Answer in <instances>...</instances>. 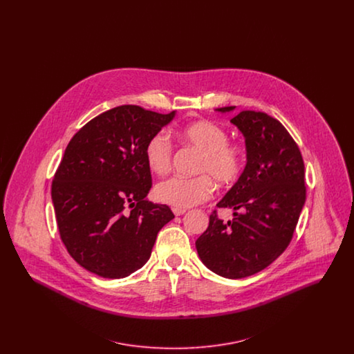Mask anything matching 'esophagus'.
Segmentation results:
<instances>
[{"label":"esophagus","mask_w":354,"mask_h":354,"mask_svg":"<svg viewBox=\"0 0 354 354\" xmlns=\"http://www.w3.org/2000/svg\"><path fill=\"white\" fill-rule=\"evenodd\" d=\"M172 212L175 216H180V215H185V209L183 208H172Z\"/></svg>","instance_id":"1"}]
</instances>
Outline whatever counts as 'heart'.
<instances>
[{"label": "heart", "instance_id": "1", "mask_svg": "<svg viewBox=\"0 0 354 354\" xmlns=\"http://www.w3.org/2000/svg\"><path fill=\"white\" fill-rule=\"evenodd\" d=\"M179 138L187 145L202 151L194 178L172 176L155 188L158 201L175 208H188L211 198L215 189L214 180L227 187L240 178L245 156L241 146L228 142V131L212 120H198L182 127ZM146 163L156 175H166L171 169L172 146L163 133L152 135L146 149Z\"/></svg>", "mask_w": 354, "mask_h": 354}]
</instances>
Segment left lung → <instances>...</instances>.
Listing matches in <instances>:
<instances>
[{"instance_id": "1", "label": "left lung", "mask_w": 354, "mask_h": 354, "mask_svg": "<svg viewBox=\"0 0 354 354\" xmlns=\"http://www.w3.org/2000/svg\"><path fill=\"white\" fill-rule=\"evenodd\" d=\"M231 123L245 139L247 163L216 205L232 208L234 219L224 223L214 211L195 245L208 270L243 279L267 268L289 245L305 203V169L296 142L277 119L245 110Z\"/></svg>"}]
</instances>
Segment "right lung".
<instances>
[{
  "mask_svg": "<svg viewBox=\"0 0 354 354\" xmlns=\"http://www.w3.org/2000/svg\"><path fill=\"white\" fill-rule=\"evenodd\" d=\"M123 104L91 119L71 138L54 175L51 201L61 239L84 270L127 277L151 256L158 232L174 219L146 199L151 172L145 149L175 118Z\"/></svg>",
  "mask_w": 354,
  "mask_h": 354,
  "instance_id": "add662e5",
  "label": "right lung"
}]
</instances>
